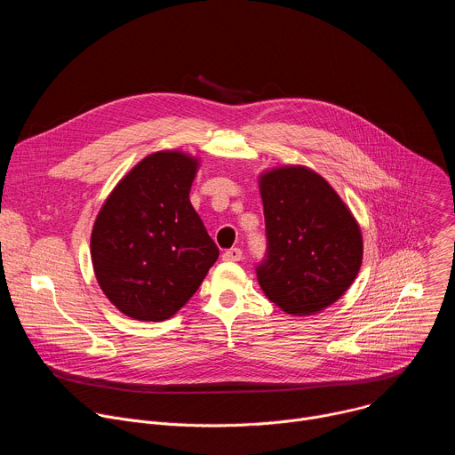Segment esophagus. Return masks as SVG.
Segmentation results:
<instances>
[{
	"instance_id": "1",
	"label": "esophagus",
	"mask_w": 455,
	"mask_h": 455,
	"mask_svg": "<svg viewBox=\"0 0 455 455\" xmlns=\"http://www.w3.org/2000/svg\"><path fill=\"white\" fill-rule=\"evenodd\" d=\"M241 257H243V251H241L239 248H230V250H227V251L223 253L225 261H232V263L241 261Z\"/></svg>"
}]
</instances>
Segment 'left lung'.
Segmentation results:
<instances>
[{"instance_id": "obj_1", "label": "left lung", "mask_w": 455, "mask_h": 455, "mask_svg": "<svg viewBox=\"0 0 455 455\" xmlns=\"http://www.w3.org/2000/svg\"><path fill=\"white\" fill-rule=\"evenodd\" d=\"M257 181L268 237L259 286L290 315L330 307L362 267L358 221L328 180L306 165L272 167Z\"/></svg>"}]
</instances>
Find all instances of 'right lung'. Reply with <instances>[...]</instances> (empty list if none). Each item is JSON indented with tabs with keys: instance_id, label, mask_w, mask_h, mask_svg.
<instances>
[{
	"instance_id": "add662e5",
	"label": "right lung",
	"mask_w": 455,
	"mask_h": 455,
	"mask_svg": "<svg viewBox=\"0 0 455 455\" xmlns=\"http://www.w3.org/2000/svg\"><path fill=\"white\" fill-rule=\"evenodd\" d=\"M200 165L178 149L151 153L120 178L95 218L97 283L129 318H171L218 261L220 250L188 200Z\"/></svg>"
}]
</instances>
